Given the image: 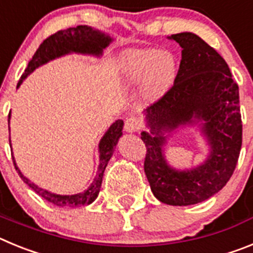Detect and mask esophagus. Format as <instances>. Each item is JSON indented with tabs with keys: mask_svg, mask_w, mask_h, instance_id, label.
Returning <instances> with one entry per match:
<instances>
[{
	"mask_svg": "<svg viewBox=\"0 0 253 253\" xmlns=\"http://www.w3.org/2000/svg\"><path fill=\"white\" fill-rule=\"evenodd\" d=\"M124 129L128 133H135V131H138L140 129V122L137 118H133V116L128 118V119L125 120Z\"/></svg>",
	"mask_w": 253,
	"mask_h": 253,
	"instance_id": "1",
	"label": "esophagus"
}]
</instances>
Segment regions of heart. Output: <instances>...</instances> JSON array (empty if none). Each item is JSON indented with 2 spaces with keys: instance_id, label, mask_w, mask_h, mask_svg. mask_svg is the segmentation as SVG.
Listing matches in <instances>:
<instances>
[{
  "instance_id": "heart-1",
  "label": "heart",
  "mask_w": 253,
  "mask_h": 253,
  "mask_svg": "<svg viewBox=\"0 0 253 253\" xmlns=\"http://www.w3.org/2000/svg\"><path fill=\"white\" fill-rule=\"evenodd\" d=\"M119 67L126 84H142L143 96L148 101H156L171 90L178 69L177 59L171 51L151 48L124 51Z\"/></svg>"
}]
</instances>
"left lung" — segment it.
Segmentation results:
<instances>
[{"label": "left lung", "mask_w": 253, "mask_h": 253, "mask_svg": "<svg viewBox=\"0 0 253 253\" xmlns=\"http://www.w3.org/2000/svg\"><path fill=\"white\" fill-rule=\"evenodd\" d=\"M182 48L171 90L146 110L149 133L144 172L153 195L169 205L202 203L225 186L237 166L242 146L238 84L218 51L193 33L169 37ZM202 123L211 146L208 158L190 170H175L164 158L165 132L181 125Z\"/></svg>", "instance_id": "8db88e82"}]
</instances>
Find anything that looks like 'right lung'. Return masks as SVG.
Returning a JSON list of instances; mask_svg holds the SVG:
<instances>
[{
    "mask_svg": "<svg viewBox=\"0 0 253 253\" xmlns=\"http://www.w3.org/2000/svg\"><path fill=\"white\" fill-rule=\"evenodd\" d=\"M111 42H113V38L110 35L105 34L102 31L96 30V29L87 25H80L76 26V28H69L66 29V30L57 31L55 34L46 38L43 43L40 44L38 50L35 51L34 57L31 58V60L29 62L28 68L25 69V73L20 78L19 84H17V88H19L22 81L31 72H34L38 67L48 63L49 60H53L55 58L62 57V55L69 54V53H81V54H92L96 55V57H100L104 49ZM10 115L11 111L8 114V122H10ZM123 125H124L123 120H116L115 123H113L110 128L107 129L106 133L104 134V137L100 140L99 169H97V173H96V177L92 181V184L87 187V190H84V193L75 194V195H58V194L50 193L48 190L42 189V187L35 185L34 182H31L29 178H26L25 176L22 175L12 157L15 169L19 172L21 180L29 187H31L35 193L39 194L42 198H44L46 202L51 203V204L60 208H77L82 207V205L91 204L92 202H95V199L99 195L100 189H101L104 171L107 166V162L110 161L111 156H113L114 151H115L118 140L122 137Z\"/></svg>",
    "mask_w": 253,
    "mask_h": 253,
    "instance_id": "add662e5",
    "label": "right lung"
}]
</instances>
